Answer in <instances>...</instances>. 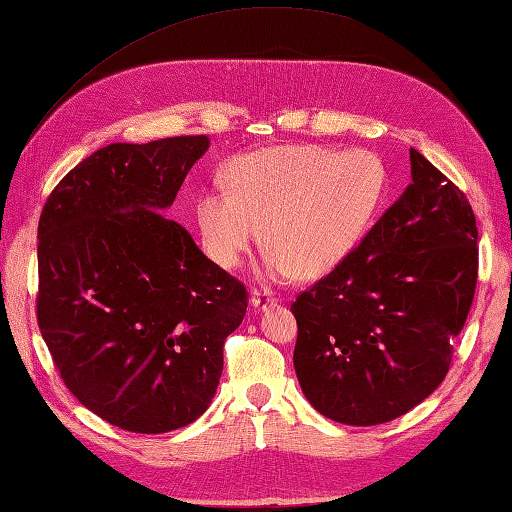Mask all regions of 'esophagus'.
<instances>
[{
    "instance_id": "34e87169",
    "label": "esophagus",
    "mask_w": 512,
    "mask_h": 512,
    "mask_svg": "<svg viewBox=\"0 0 512 512\" xmlns=\"http://www.w3.org/2000/svg\"><path fill=\"white\" fill-rule=\"evenodd\" d=\"M278 302V298L271 291H267V289H254L252 291V306L254 309H258V311H265L267 306H271V304H276Z\"/></svg>"
}]
</instances>
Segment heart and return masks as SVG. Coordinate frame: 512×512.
<instances>
[{
    "mask_svg": "<svg viewBox=\"0 0 512 512\" xmlns=\"http://www.w3.org/2000/svg\"><path fill=\"white\" fill-rule=\"evenodd\" d=\"M225 186L197 199L214 263L241 265L263 230L269 274L313 280L346 263L379 219L388 170L370 151L289 144L236 157Z\"/></svg>",
    "mask_w": 512,
    "mask_h": 512,
    "instance_id": "1",
    "label": "heart"
}]
</instances>
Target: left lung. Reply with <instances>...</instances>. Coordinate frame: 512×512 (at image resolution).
<instances>
[{
	"label": "left lung",
	"mask_w": 512,
	"mask_h": 512,
	"mask_svg": "<svg viewBox=\"0 0 512 512\" xmlns=\"http://www.w3.org/2000/svg\"><path fill=\"white\" fill-rule=\"evenodd\" d=\"M412 184L346 263L298 295L293 366L317 412L381 425L447 377L478 282V227L467 195L410 151Z\"/></svg>",
	"instance_id": "obj_1"
}]
</instances>
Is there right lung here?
<instances>
[{
    "label": "right lung",
    "mask_w": 512,
    "mask_h": 512,
    "mask_svg": "<svg viewBox=\"0 0 512 512\" xmlns=\"http://www.w3.org/2000/svg\"><path fill=\"white\" fill-rule=\"evenodd\" d=\"M206 135L109 144L74 166L39 219L37 322L78 401L135 434L212 403L247 291L162 217Z\"/></svg>",
    "instance_id": "obj_1"
}]
</instances>
